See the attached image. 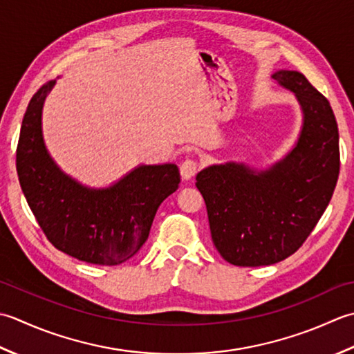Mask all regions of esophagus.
Masks as SVG:
<instances>
[{
    "instance_id": "esophagus-1",
    "label": "esophagus",
    "mask_w": 354,
    "mask_h": 354,
    "mask_svg": "<svg viewBox=\"0 0 354 354\" xmlns=\"http://www.w3.org/2000/svg\"><path fill=\"white\" fill-rule=\"evenodd\" d=\"M197 169H198V163L197 160H194V158H186V160L180 165V174H182L183 180L192 178L196 176Z\"/></svg>"
}]
</instances>
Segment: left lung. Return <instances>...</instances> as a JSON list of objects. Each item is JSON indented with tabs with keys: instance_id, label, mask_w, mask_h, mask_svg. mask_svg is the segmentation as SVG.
<instances>
[{
	"instance_id": "obj_1",
	"label": "left lung",
	"mask_w": 354,
	"mask_h": 354,
	"mask_svg": "<svg viewBox=\"0 0 354 354\" xmlns=\"http://www.w3.org/2000/svg\"><path fill=\"white\" fill-rule=\"evenodd\" d=\"M295 93L302 128L290 153L257 171L244 163L212 165L197 174L215 248L227 263L257 268L283 261L307 240L339 177V133L330 102L293 70L272 75Z\"/></svg>"
}]
</instances>
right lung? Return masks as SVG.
<instances>
[{"label": "right lung", "mask_w": 354, "mask_h": 354, "mask_svg": "<svg viewBox=\"0 0 354 354\" xmlns=\"http://www.w3.org/2000/svg\"><path fill=\"white\" fill-rule=\"evenodd\" d=\"M56 81L28 102L17 148L19 185L48 241L85 263L114 266L145 244L162 201L177 191V165H140L110 187L84 186L61 171L42 137V105Z\"/></svg>", "instance_id": "1"}]
</instances>
